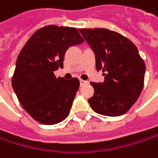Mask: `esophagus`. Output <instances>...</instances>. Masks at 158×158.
I'll return each mask as SVG.
<instances>
[{"label":"esophagus","mask_w":158,"mask_h":158,"mask_svg":"<svg viewBox=\"0 0 158 158\" xmlns=\"http://www.w3.org/2000/svg\"><path fill=\"white\" fill-rule=\"evenodd\" d=\"M88 82L87 81H84V80H80V84H81V86H83V85H85V84H87Z\"/></svg>","instance_id":"obj_1"}]
</instances>
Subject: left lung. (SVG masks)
Listing matches in <instances>:
<instances>
[{
    "label": "left lung",
    "mask_w": 158,
    "mask_h": 158,
    "mask_svg": "<svg viewBox=\"0 0 158 158\" xmlns=\"http://www.w3.org/2000/svg\"><path fill=\"white\" fill-rule=\"evenodd\" d=\"M96 56V68L102 70L103 83H92L89 99L96 113L107 116L125 114L139 97L145 76V63L137 47L117 32L106 28L79 29Z\"/></svg>",
    "instance_id": "obj_1"
}]
</instances>
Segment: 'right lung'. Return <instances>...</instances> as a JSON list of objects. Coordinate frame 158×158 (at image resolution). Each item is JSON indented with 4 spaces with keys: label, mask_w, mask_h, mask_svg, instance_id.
<instances>
[{
    "label": "right lung",
    "mask_w": 158,
    "mask_h": 158,
    "mask_svg": "<svg viewBox=\"0 0 158 158\" xmlns=\"http://www.w3.org/2000/svg\"><path fill=\"white\" fill-rule=\"evenodd\" d=\"M83 42L77 29L46 26L35 31L22 48L12 76V87L22 107L35 121L52 125L69 114L80 82L56 77L67 50Z\"/></svg>",
    "instance_id": "add662e5"
}]
</instances>
